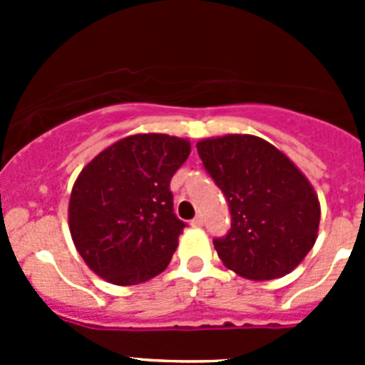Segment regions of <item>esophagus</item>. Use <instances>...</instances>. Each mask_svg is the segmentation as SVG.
Segmentation results:
<instances>
[{
	"mask_svg": "<svg viewBox=\"0 0 365 365\" xmlns=\"http://www.w3.org/2000/svg\"><path fill=\"white\" fill-rule=\"evenodd\" d=\"M202 225H205V217L202 215H195L192 219V227H202Z\"/></svg>",
	"mask_w": 365,
	"mask_h": 365,
	"instance_id": "obj_1",
	"label": "esophagus"
}]
</instances>
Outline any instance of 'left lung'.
I'll return each instance as SVG.
<instances>
[{
    "label": "left lung",
    "mask_w": 365,
    "mask_h": 365,
    "mask_svg": "<svg viewBox=\"0 0 365 365\" xmlns=\"http://www.w3.org/2000/svg\"><path fill=\"white\" fill-rule=\"evenodd\" d=\"M197 153L227 197L232 225L214 240L222 265L247 279L282 278L314 247L320 202L285 153L254 135L197 143Z\"/></svg>",
    "instance_id": "left-lung-1"
}]
</instances>
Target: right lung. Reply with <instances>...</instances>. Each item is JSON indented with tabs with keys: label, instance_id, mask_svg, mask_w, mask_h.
I'll use <instances>...</instances> for the list:
<instances>
[{
	"label": "right lung",
	"instance_id": "add662e5",
	"mask_svg": "<svg viewBox=\"0 0 365 365\" xmlns=\"http://www.w3.org/2000/svg\"><path fill=\"white\" fill-rule=\"evenodd\" d=\"M190 140L130 135L80 172L69 199V230L87 267L115 285H138L163 272L186 227L173 214L170 180Z\"/></svg>",
	"mask_w": 365,
	"mask_h": 365
}]
</instances>
